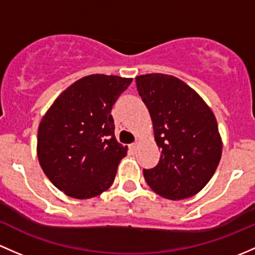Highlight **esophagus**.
Listing matches in <instances>:
<instances>
[{
  "instance_id": "1",
  "label": "esophagus",
  "mask_w": 255,
  "mask_h": 255,
  "mask_svg": "<svg viewBox=\"0 0 255 255\" xmlns=\"http://www.w3.org/2000/svg\"><path fill=\"white\" fill-rule=\"evenodd\" d=\"M129 151L130 152H135L136 151V143H133L129 145Z\"/></svg>"
}]
</instances>
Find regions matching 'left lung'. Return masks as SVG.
I'll return each instance as SVG.
<instances>
[{
    "label": "left lung",
    "instance_id": "1",
    "mask_svg": "<svg viewBox=\"0 0 255 255\" xmlns=\"http://www.w3.org/2000/svg\"><path fill=\"white\" fill-rule=\"evenodd\" d=\"M135 83L161 150L159 163L143 170L146 183L172 200L197 194L210 181L221 159L222 143L213 111L176 77L145 74L136 77Z\"/></svg>",
    "mask_w": 255,
    "mask_h": 255
}]
</instances>
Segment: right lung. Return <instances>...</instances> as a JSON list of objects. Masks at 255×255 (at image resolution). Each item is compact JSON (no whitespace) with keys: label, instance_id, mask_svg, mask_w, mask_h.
<instances>
[{"label":"right lung","instance_id":"obj_1","mask_svg":"<svg viewBox=\"0 0 255 255\" xmlns=\"http://www.w3.org/2000/svg\"><path fill=\"white\" fill-rule=\"evenodd\" d=\"M130 78L93 74L61 94L41 120L37 157L47 178L77 199L96 197L111 187L127 154L115 138L112 106Z\"/></svg>","mask_w":255,"mask_h":255}]
</instances>
